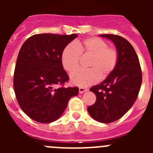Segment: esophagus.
Listing matches in <instances>:
<instances>
[{
    "instance_id": "obj_1",
    "label": "esophagus",
    "mask_w": 153,
    "mask_h": 153,
    "mask_svg": "<svg viewBox=\"0 0 153 153\" xmlns=\"http://www.w3.org/2000/svg\"><path fill=\"white\" fill-rule=\"evenodd\" d=\"M86 91H87V89L84 88V87H79V93H80V94L81 93H83Z\"/></svg>"
}]
</instances>
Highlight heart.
Masks as SVG:
<instances>
[{"instance_id":"1","label":"heart","mask_w":153,"mask_h":153,"mask_svg":"<svg viewBox=\"0 0 153 153\" xmlns=\"http://www.w3.org/2000/svg\"><path fill=\"white\" fill-rule=\"evenodd\" d=\"M91 56L89 70H78L70 76L71 83L86 87L97 83L100 78H106L112 74L118 63L119 55L116 49L108 47L106 41L98 37H90L76 43V47L69 44L62 53L63 67L72 73L79 67L80 54Z\"/></svg>"}]
</instances>
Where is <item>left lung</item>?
<instances>
[{"instance_id":"obj_1","label":"left lung","mask_w":153,"mask_h":153,"mask_svg":"<svg viewBox=\"0 0 153 153\" xmlns=\"http://www.w3.org/2000/svg\"><path fill=\"white\" fill-rule=\"evenodd\" d=\"M100 36L114 44L118 63L102 83L90 88L97 100L87 110L97 122L109 123L124 116L136 100L142 84V71L136 51L128 40L118 35Z\"/></svg>"}]
</instances>
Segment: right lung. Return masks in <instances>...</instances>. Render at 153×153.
Segmentation results:
<instances>
[{
	"label": "right lung",
	"mask_w": 153,
	"mask_h": 153,
	"mask_svg": "<svg viewBox=\"0 0 153 153\" xmlns=\"http://www.w3.org/2000/svg\"><path fill=\"white\" fill-rule=\"evenodd\" d=\"M78 35L41 33L30 36L21 47L16 62L13 89L24 113L41 123L62 116L68 101L78 95V87H60L69 79L61 56Z\"/></svg>",
	"instance_id": "1"
}]
</instances>
